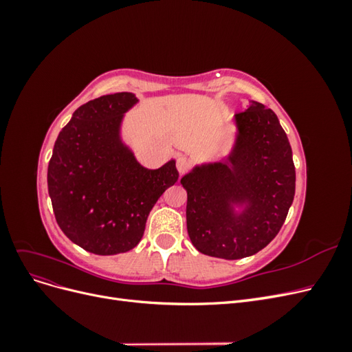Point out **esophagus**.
<instances>
[{
  "mask_svg": "<svg viewBox=\"0 0 352 352\" xmlns=\"http://www.w3.org/2000/svg\"><path fill=\"white\" fill-rule=\"evenodd\" d=\"M176 167H177V172L180 175H184L185 172H188V168L190 167V162L185 155H177V158H176Z\"/></svg>",
  "mask_w": 352,
  "mask_h": 352,
  "instance_id": "esophagus-1",
  "label": "esophagus"
}]
</instances>
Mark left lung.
Wrapping results in <instances>:
<instances>
[{
    "label": "left lung",
    "mask_w": 352,
    "mask_h": 352,
    "mask_svg": "<svg viewBox=\"0 0 352 352\" xmlns=\"http://www.w3.org/2000/svg\"><path fill=\"white\" fill-rule=\"evenodd\" d=\"M236 140L221 162L195 166L186 189V228L210 257H250L278 235L295 195L292 150L278 116L252 101L235 114ZM240 207V211L234 210Z\"/></svg>",
    "instance_id": "1"
}]
</instances>
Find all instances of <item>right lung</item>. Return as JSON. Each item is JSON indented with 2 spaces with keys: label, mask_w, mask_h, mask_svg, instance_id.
Returning <instances> with one entry per match:
<instances>
[{
  "label": "right lung",
  "mask_w": 352,
  "mask_h": 352,
  "mask_svg": "<svg viewBox=\"0 0 352 352\" xmlns=\"http://www.w3.org/2000/svg\"><path fill=\"white\" fill-rule=\"evenodd\" d=\"M131 92L95 98L63 127L48 164V194L63 233L85 251L114 255L142 239L148 214L177 182L175 160L151 170L136 162L120 136Z\"/></svg>",
  "instance_id": "add662e5"
}]
</instances>
